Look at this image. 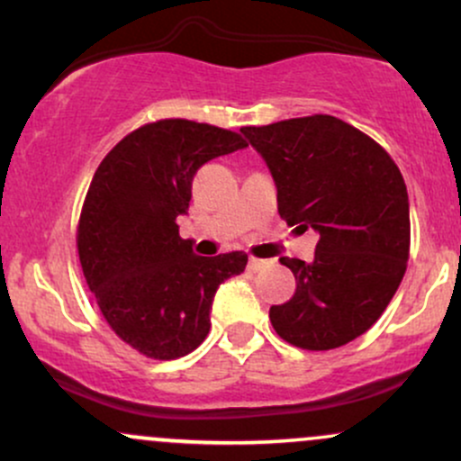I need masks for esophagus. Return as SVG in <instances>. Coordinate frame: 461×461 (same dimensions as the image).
Segmentation results:
<instances>
[{
  "label": "esophagus",
  "mask_w": 461,
  "mask_h": 461,
  "mask_svg": "<svg viewBox=\"0 0 461 461\" xmlns=\"http://www.w3.org/2000/svg\"><path fill=\"white\" fill-rule=\"evenodd\" d=\"M267 267H268V260H260V258H251V260H249V271H253V273L262 271V268H267Z\"/></svg>",
  "instance_id": "esophagus-1"
}]
</instances>
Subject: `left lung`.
Returning <instances> with one entry per match:
<instances>
[{"label": "left lung", "instance_id": "1", "mask_svg": "<svg viewBox=\"0 0 461 461\" xmlns=\"http://www.w3.org/2000/svg\"><path fill=\"white\" fill-rule=\"evenodd\" d=\"M240 131L271 171L279 216L321 236L312 262L279 260L297 290L268 312L275 331L308 351L356 340L388 308L407 268L410 201L399 167L330 114Z\"/></svg>", "mask_w": 461, "mask_h": 461}]
</instances>
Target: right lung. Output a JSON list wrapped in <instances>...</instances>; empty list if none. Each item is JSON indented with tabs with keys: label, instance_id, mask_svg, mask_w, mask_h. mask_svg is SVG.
<instances>
[{
	"label": "right lung",
	"instance_id": "obj_1",
	"mask_svg": "<svg viewBox=\"0 0 461 461\" xmlns=\"http://www.w3.org/2000/svg\"><path fill=\"white\" fill-rule=\"evenodd\" d=\"M245 147L236 131L164 119L125 136L95 171L79 216V262L104 319L142 356L194 351L219 285L245 271L247 253L197 256L176 223L188 214L194 173Z\"/></svg>",
	"mask_w": 461,
	"mask_h": 461
}]
</instances>
